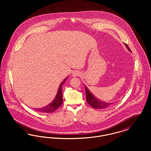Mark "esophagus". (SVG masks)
I'll list each match as a JSON object with an SVG mask.
<instances>
[{"instance_id": "esophagus-1", "label": "esophagus", "mask_w": 151, "mask_h": 151, "mask_svg": "<svg viewBox=\"0 0 151 151\" xmlns=\"http://www.w3.org/2000/svg\"><path fill=\"white\" fill-rule=\"evenodd\" d=\"M78 75H79V73H78V72H74L73 73V76H78Z\"/></svg>"}]
</instances>
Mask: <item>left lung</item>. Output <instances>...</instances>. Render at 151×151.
Segmentation results:
<instances>
[{
    "mask_svg": "<svg viewBox=\"0 0 151 151\" xmlns=\"http://www.w3.org/2000/svg\"><path fill=\"white\" fill-rule=\"evenodd\" d=\"M127 48L129 51H131L128 45L125 43ZM86 88V100L88 104L91 105L92 107L94 108V109H105V108H108L109 106H110L111 104L113 103H108V102H104L101 101L97 99L96 98L91 92H90L89 90L88 89V88H86V86H85Z\"/></svg>",
    "mask_w": 151,
    "mask_h": 151,
    "instance_id": "obj_1",
    "label": "left lung"
}]
</instances>
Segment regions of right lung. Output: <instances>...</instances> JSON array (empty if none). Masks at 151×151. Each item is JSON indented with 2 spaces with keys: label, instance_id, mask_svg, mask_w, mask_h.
Returning a JSON list of instances; mask_svg holds the SVG:
<instances>
[{
  "label": "right lung",
  "instance_id": "1",
  "mask_svg": "<svg viewBox=\"0 0 151 151\" xmlns=\"http://www.w3.org/2000/svg\"><path fill=\"white\" fill-rule=\"evenodd\" d=\"M68 78V77H67ZM67 78L63 80V81L60 84V86L59 87V89L58 91L57 94L54 99V100L53 101L51 104H50L49 105H47V106L43 107L42 108H40V109H36L37 111H41L43 113H52L55 111L56 110H57L58 108H59V106L62 105V102H63V98H62V86L63 84H64L65 81L67 79Z\"/></svg>",
  "mask_w": 151,
  "mask_h": 151
}]
</instances>
